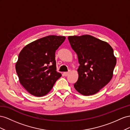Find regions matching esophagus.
<instances>
[{
    "mask_svg": "<svg viewBox=\"0 0 130 130\" xmlns=\"http://www.w3.org/2000/svg\"><path fill=\"white\" fill-rule=\"evenodd\" d=\"M63 74H64V75L65 76H67L69 75V72H65L63 73Z\"/></svg>",
    "mask_w": 130,
    "mask_h": 130,
    "instance_id": "obj_1",
    "label": "esophagus"
}]
</instances>
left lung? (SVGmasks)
<instances>
[{"mask_svg":"<svg viewBox=\"0 0 130 130\" xmlns=\"http://www.w3.org/2000/svg\"><path fill=\"white\" fill-rule=\"evenodd\" d=\"M72 48L77 53L78 78L74 84L82 95L95 94L112 79L117 59L109 44L89 35L70 36Z\"/></svg>","mask_w":130,"mask_h":130,"instance_id":"1","label":"left lung"}]
</instances>
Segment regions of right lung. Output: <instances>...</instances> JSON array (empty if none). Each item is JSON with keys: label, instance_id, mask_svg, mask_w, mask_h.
<instances>
[{"label": "right lung", "instance_id": "obj_1", "mask_svg": "<svg viewBox=\"0 0 130 130\" xmlns=\"http://www.w3.org/2000/svg\"><path fill=\"white\" fill-rule=\"evenodd\" d=\"M65 36L49 35L25 46L18 55L16 70L20 83L35 96L48 93L61 74L56 70L55 53Z\"/></svg>", "mask_w": 130, "mask_h": 130}]
</instances>
